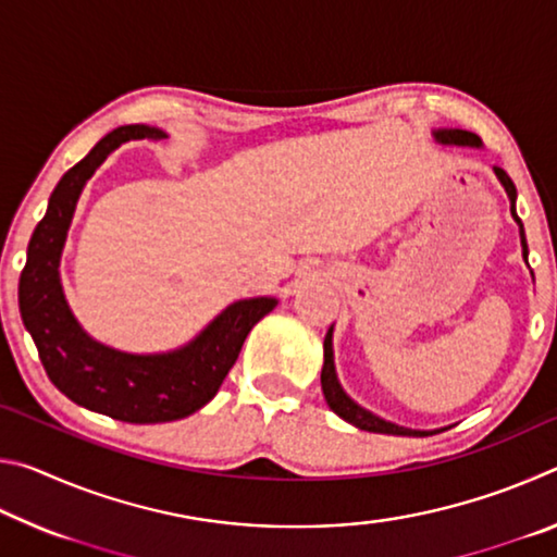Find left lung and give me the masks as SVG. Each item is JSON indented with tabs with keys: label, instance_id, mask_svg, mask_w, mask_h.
Masks as SVG:
<instances>
[{
	"label": "left lung",
	"instance_id": "left-lung-1",
	"mask_svg": "<svg viewBox=\"0 0 557 557\" xmlns=\"http://www.w3.org/2000/svg\"><path fill=\"white\" fill-rule=\"evenodd\" d=\"M432 137H435L437 145H447V147H476L482 149V139L474 132L469 129H457V127H445V129H435L432 132ZM494 174L498 182H502L504 191L508 196V201H511V215L513 221L518 223V235H521V248H523V260L528 262V243H525V231H523V223L518 219L516 213V186L511 182V176H508L504 169L494 166ZM533 275V272H531ZM322 391H324V398L326 405L332 408L338 418L351 422L354 428L358 430H366V432H381V435H403V437H428V435H437V432L447 430V428H440V430H412V428H403V425H395V422L381 418V414H375L371 410H366L363 405H358L351 395L344 391V385L338 383V375H336V366H334V324L329 326V332L324 336V366H322Z\"/></svg>",
	"mask_w": 557,
	"mask_h": 557
}]
</instances>
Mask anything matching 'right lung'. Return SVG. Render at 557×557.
<instances>
[{"label": "right lung", "mask_w": 557, "mask_h": 557, "mask_svg": "<svg viewBox=\"0 0 557 557\" xmlns=\"http://www.w3.org/2000/svg\"><path fill=\"white\" fill-rule=\"evenodd\" d=\"M149 125L112 129L55 184L36 225L18 277V312L39 348L51 383L73 403L132 425L182 420L213 400L250 329L277 307V297L238 299L191 342L157 354L120 351L92 338L75 319L61 282V256L75 206L96 169L129 139H164Z\"/></svg>", "instance_id": "1"}]
</instances>
